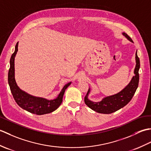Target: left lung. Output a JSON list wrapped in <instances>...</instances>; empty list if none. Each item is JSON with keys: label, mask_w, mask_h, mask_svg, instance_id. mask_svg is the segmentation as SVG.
Returning <instances> with one entry per match:
<instances>
[{"label": "left lung", "mask_w": 151, "mask_h": 151, "mask_svg": "<svg viewBox=\"0 0 151 151\" xmlns=\"http://www.w3.org/2000/svg\"><path fill=\"white\" fill-rule=\"evenodd\" d=\"M123 35L129 41L132 42V39L126 33H123ZM136 65L135 69H134L135 75L133 76L129 84L123 90L117 94L102 99V100L100 102H94L88 99V95L89 93V91H90V89L89 88L87 94L84 97L85 104L89 108L92 109L93 110L97 111L98 113L105 114L113 113V112L116 111L121 108L124 107V106H126L132 99L137 87H138L140 62L139 58L137 56V51L136 52Z\"/></svg>", "instance_id": "left-lung-1"}]
</instances>
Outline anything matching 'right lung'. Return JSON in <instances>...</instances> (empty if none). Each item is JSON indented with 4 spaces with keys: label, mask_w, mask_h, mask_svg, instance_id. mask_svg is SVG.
I'll return each instance as SVG.
<instances>
[{
    "label": "right lung",
    "mask_w": 151,
    "mask_h": 151,
    "mask_svg": "<svg viewBox=\"0 0 151 151\" xmlns=\"http://www.w3.org/2000/svg\"><path fill=\"white\" fill-rule=\"evenodd\" d=\"M18 50V42L15 48L14 52L11 56L8 71V84L12 94L14 97L17 104L24 110L30 112L32 114L37 115H43L49 114L56 110L62 104L63 94L67 87L71 84L69 82L63 86L62 91L58 96L57 98L54 100H47L46 99L37 97L31 95L19 88L15 80V67L14 60L15 56Z\"/></svg>",
    "instance_id": "1"
}]
</instances>
